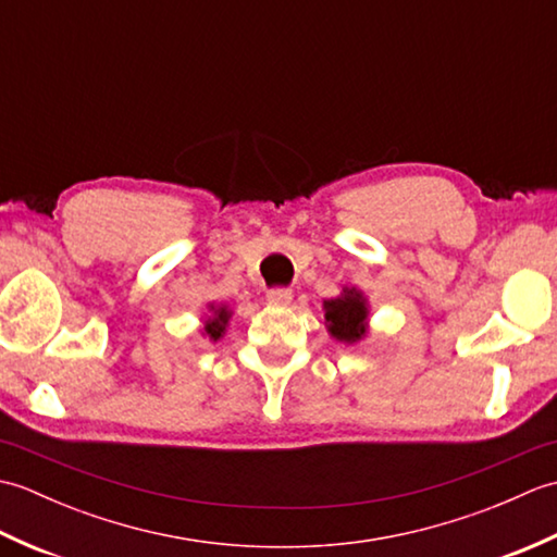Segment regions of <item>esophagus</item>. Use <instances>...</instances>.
Instances as JSON below:
<instances>
[{
  "instance_id": "34e87169",
  "label": "esophagus",
  "mask_w": 557,
  "mask_h": 557,
  "mask_svg": "<svg viewBox=\"0 0 557 557\" xmlns=\"http://www.w3.org/2000/svg\"><path fill=\"white\" fill-rule=\"evenodd\" d=\"M265 299L270 306H287L292 301V292L285 287H277V289H270L265 294Z\"/></svg>"
}]
</instances>
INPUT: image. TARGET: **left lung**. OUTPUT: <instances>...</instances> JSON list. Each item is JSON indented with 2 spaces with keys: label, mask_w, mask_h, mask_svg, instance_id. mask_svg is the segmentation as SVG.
<instances>
[{
  "label": "left lung",
  "mask_w": 557,
  "mask_h": 557,
  "mask_svg": "<svg viewBox=\"0 0 557 557\" xmlns=\"http://www.w3.org/2000/svg\"><path fill=\"white\" fill-rule=\"evenodd\" d=\"M325 327L337 342L354 345L369 333V304L357 287H345L337 299L323 301Z\"/></svg>",
  "instance_id": "obj_1"
}]
</instances>
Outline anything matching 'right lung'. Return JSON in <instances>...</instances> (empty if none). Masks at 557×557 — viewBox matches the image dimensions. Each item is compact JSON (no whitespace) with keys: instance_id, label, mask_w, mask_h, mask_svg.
<instances>
[{"instance_id":"add662e5","label":"right lung","mask_w":557,"mask_h":557,"mask_svg":"<svg viewBox=\"0 0 557 557\" xmlns=\"http://www.w3.org/2000/svg\"><path fill=\"white\" fill-rule=\"evenodd\" d=\"M210 311H212V315L206 321L203 333H206L212 342H218V339L224 335V327H227L232 313H230L227 306H210Z\"/></svg>"}]
</instances>
